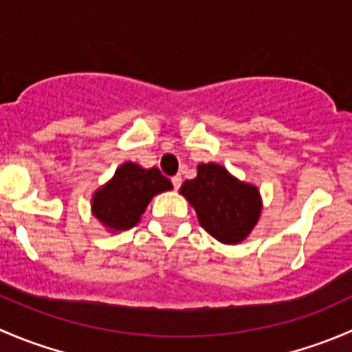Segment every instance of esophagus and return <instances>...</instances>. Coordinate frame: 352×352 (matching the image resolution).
Listing matches in <instances>:
<instances>
[{
	"label": "esophagus",
	"instance_id": "1",
	"mask_svg": "<svg viewBox=\"0 0 352 352\" xmlns=\"http://www.w3.org/2000/svg\"><path fill=\"white\" fill-rule=\"evenodd\" d=\"M172 184H173V187H175V189H179V187L182 186V177H180V175L172 177Z\"/></svg>",
	"mask_w": 352,
	"mask_h": 352
}]
</instances>
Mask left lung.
I'll return each mask as SVG.
<instances>
[{
	"label": "left lung",
	"instance_id": "left-lung-1",
	"mask_svg": "<svg viewBox=\"0 0 352 352\" xmlns=\"http://www.w3.org/2000/svg\"><path fill=\"white\" fill-rule=\"evenodd\" d=\"M179 192L196 209L199 225L225 245L242 243L261 218L257 187L218 163H199L196 179L186 180Z\"/></svg>",
	"mask_w": 352,
	"mask_h": 352
}]
</instances>
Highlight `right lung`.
I'll use <instances>...</instances> for the list:
<instances>
[{"label": "right lung", "instance_id": "right-lung-1", "mask_svg": "<svg viewBox=\"0 0 352 352\" xmlns=\"http://www.w3.org/2000/svg\"><path fill=\"white\" fill-rule=\"evenodd\" d=\"M172 189V182L156 166L143 168L126 162L94 192L91 214L109 233L126 232L140 223L151 199Z\"/></svg>", "mask_w": 352, "mask_h": 352}]
</instances>
